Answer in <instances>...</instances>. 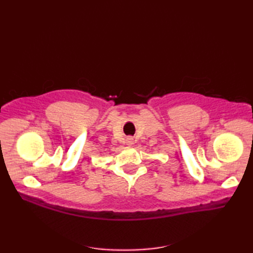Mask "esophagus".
Wrapping results in <instances>:
<instances>
[{"instance_id": "esophagus-1", "label": "esophagus", "mask_w": 253, "mask_h": 253, "mask_svg": "<svg viewBox=\"0 0 253 253\" xmlns=\"http://www.w3.org/2000/svg\"><path fill=\"white\" fill-rule=\"evenodd\" d=\"M127 142H128V144H131L132 143V138H127Z\"/></svg>"}]
</instances>
